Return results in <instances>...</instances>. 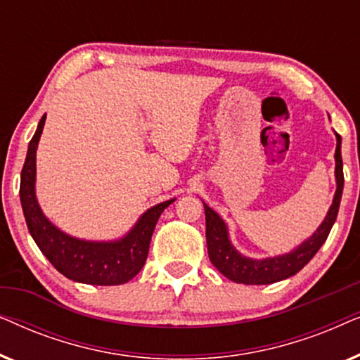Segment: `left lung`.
Wrapping results in <instances>:
<instances>
[{
  "label": "left lung",
  "instance_id": "left-lung-1",
  "mask_svg": "<svg viewBox=\"0 0 360 360\" xmlns=\"http://www.w3.org/2000/svg\"><path fill=\"white\" fill-rule=\"evenodd\" d=\"M338 146H336V184L338 190L334 195L333 205L329 208L326 218L321 226L316 229L311 238L292 250L290 254L278 255V257H270L262 260H254L240 255L238 250L229 243L228 229H226L224 221L205 205V216H206V245H208V255L211 264L219 270L224 277L233 280L236 283L245 285H267L275 283L280 280L288 278L300 272L313 255L318 252L319 248L328 239L329 231H331L334 221L338 218L339 203H341L342 186H344V174H342V157H341V136L336 134Z\"/></svg>",
  "mask_w": 360,
  "mask_h": 360
}]
</instances>
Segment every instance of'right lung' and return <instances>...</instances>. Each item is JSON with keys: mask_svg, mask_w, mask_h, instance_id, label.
I'll return each mask as SVG.
<instances>
[{"mask_svg": "<svg viewBox=\"0 0 360 360\" xmlns=\"http://www.w3.org/2000/svg\"><path fill=\"white\" fill-rule=\"evenodd\" d=\"M44 122H46V115L39 121L36 134L29 142L26 162L21 172V186H19V196H21L29 233L49 262L73 282L90 285H121L129 282L144 267L157 221L162 211L174 200L164 201L147 210L131 233L115 243H90L63 234L42 214L34 191L36 150Z\"/></svg>", "mask_w": 360, "mask_h": 360, "instance_id": "add662e5", "label": "right lung"}]
</instances>
